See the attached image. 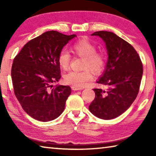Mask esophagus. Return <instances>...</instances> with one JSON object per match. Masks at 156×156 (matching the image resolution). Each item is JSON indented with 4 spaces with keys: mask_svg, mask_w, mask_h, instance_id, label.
<instances>
[{
    "mask_svg": "<svg viewBox=\"0 0 156 156\" xmlns=\"http://www.w3.org/2000/svg\"><path fill=\"white\" fill-rule=\"evenodd\" d=\"M72 89L73 91H78V90H81V88H78V87H72Z\"/></svg>",
    "mask_w": 156,
    "mask_h": 156,
    "instance_id": "34e87169",
    "label": "esophagus"
}]
</instances>
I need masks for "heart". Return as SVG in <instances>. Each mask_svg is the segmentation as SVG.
<instances>
[{"label": "heart", "mask_w": 156, "mask_h": 156, "mask_svg": "<svg viewBox=\"0 0 156 156\" xmlns=\"http://www.w3.org/2000/svg\"><path fill=\"white\" fill-rule=\"evenodd\" d=\"M72 51L76 56L83 59L82 72H70L64 76L66 84L81 88L87 85L93 80L94 74H100L105 70L107 65V56L104 51H96L97 47L87 38H83L73 44ZM71 56L65 49L62 50L58 56V62L63 70H67L69 67Z\"/></svg>", "instance_id": "b5f03b06"}]
</instances>
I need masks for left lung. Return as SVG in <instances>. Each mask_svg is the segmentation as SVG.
Wrapping results in <instances>:
<instances>
[{"instance_id":"obj_1","label":"left lung","mask_w":156,"mask_h":156,"mask_svg":"<svg viewBox=\"0 0 156 156\" xmlns=\"http://www.w3.org/2000/svg\"><path fill=\"white\" fill-rule=\"evenodd\" d=\"M91 35L104 41L109 58L97 82L106 89H94L96 96L89 109L101 119H113L127 110L138 96L143 65L133 47L114 33L99 31Z\"/></svg>"}]
</instances>
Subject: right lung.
Returning a JSON list of instances; mask_svg holds the SVG:
<instances>
[{
    "label": "right lung",
    "mask_w": 156,
    "mask_h": 156,
    "mask_svg": "<svg viewBox=\"0 0 156 156\" xmlns=\"http://www.w3.org/2000/svg\"><path fill=\"white\" fill-rule=\"evenodd\" d=\"M76 36L46 31L26 43L14 58L11 72L14 94L23 110L34 119L48 122L64 111L72 89L52 84L61 77L59 53Z\"/></svg>",
    "instance_id": "obj_1"
}]
</instances>
